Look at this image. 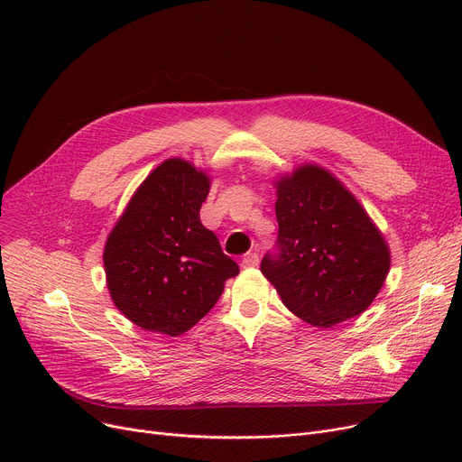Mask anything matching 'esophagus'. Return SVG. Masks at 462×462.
Returning <instances> with one entry per match:
<instances>
[{
	"label": "esophagus",
	"instance_id": "obj_1",
	"mask_svg": "<svg viewBox=\"0 0 462 462\" xmlns=\"http://www.w3.org/2000/svg\"><path fill=\"white\" fill-rule=\"evenodd\" d=\"M258 254L256 253H247L245 256H244V260H241V265H244V268H256L258 265Z\"/></svg>",
	"mask_w": 462,
	"mask_h": 462
}]
</instances>
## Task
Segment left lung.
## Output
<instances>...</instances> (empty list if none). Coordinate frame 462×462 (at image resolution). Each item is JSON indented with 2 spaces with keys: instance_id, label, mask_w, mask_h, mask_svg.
<instances>
[{
  "instance_id": "1",
  "label": "left lung",
  "mask_w": 462,
  "mask_h": 462,
  "mask_svg": "<svg viewBox=\"0 0 462 462\" xmlns=\"http://www.w3.org/2000/svg\"><path fill=\"white\" fill-rule=\"evenodd\" d=\"M275 253L260 272L301 320L331 328L365 310L390 272V249L367 211L317 164L277 183Z\"/></svg>"
}]
</instances>
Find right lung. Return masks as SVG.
<instances>
[{
	"label": "right lung",
	"mask_w": 462,
	"mask_h": 462,
	"mask_svg": "<svg viewBox=\"0 0 462 462\" xmlns=\"http://www.w3.org/2000/svg\"><path fill=\"white\" fill-rule=\"evenodd\" d=\"M209 178L183 159H166L133 194L105 245L114 305L145 331L190 329L239 273L217 236L200 223Z\"/></svg>",
	"instance_id": "right-lung-1"
}]
</instances>
